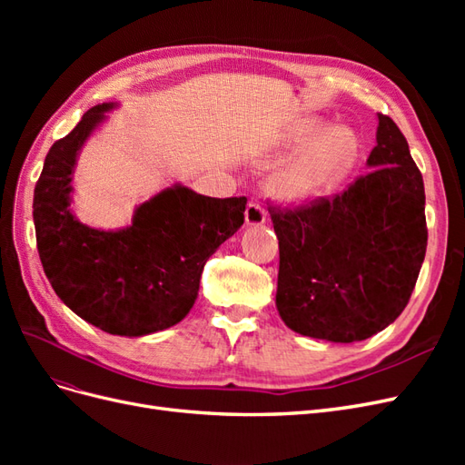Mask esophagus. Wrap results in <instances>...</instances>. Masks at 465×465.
I'll return each mask as SVG.
<instances>
[{
    "label": "esophagus",
    "instance_id": "obj_1",
    "mask_svg": "<svg viewBox=\"0 0 465 465\" xmlns=\"http://www.w3.org/2000/svg\"><path fill=\"white\" fill-rule=\"evenodd\" d=\"M244 219L248 227H260V224L265 223V209L258 202H248L246 211H244Z\"/></svg>",
    "mask_w": 465,
    "mask_h": 465
}]
</instances>
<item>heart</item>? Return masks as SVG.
<instances>
[{
	"mask_svg": "<svg viewBox=\"0 0 465 465\" xmlns=\"http://www.w3.org/2000/svg\"><path fill=\"white\" fill-rule=\"evenodd\" d=\"M320 122H304L291 134L294 143L314 135ZM359 157V139L349 128H331L301 149L272 176L270 188L285 203H306L330 193L353 171Z\"/></svg>",
	"mask_w": 465,
	"mask_h": 465,
	"instance_id": "obj_1",
	"label": "heart"
}]
</instances>
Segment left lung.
Instances as JSON below:
<instances>
[{"label": "left lung", "mask_w": 465, "mask_h": 465, "mask_svg": "<svg viewBox=\"0 0 465 465\" xmlns=\"http://www.w3.org/2000/svg\"><path fill=\"white\" fill-rule=\"evenodd\" d=\"M367 164L372 171L333 198L270 207L279 241L275 304L301 335L367 340L403 312L415 289L427 252L425 186L384 114Z\"/></svg>", "instance_id": "1"}]
</instances>
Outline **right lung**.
<instances>
[{"mask_svg": "<svg viewBox=\"0 0 465 465\" xmlns=\"http://www.w3.org/2000/svg\"><path fill=\"white\" fill-rule=\"evenodd\" d=\"M116 106H93L50 147L33 217L42 267L64 304L106 333L142 337L186 318L205 262L242 227L246 198H207L174 184L135 207L130 227L79 223L69 207L79 151Z\"/></svg>", "mask_w": 465, "mask_h": 465, "instance_id": "1", "label": "right lung"}]
</instances>
